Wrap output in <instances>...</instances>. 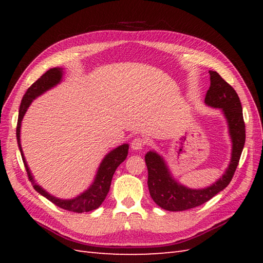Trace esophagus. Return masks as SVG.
Wrapping results in <instances>:
<instances>
[{
    "label": "esophagus",
    "mask_w": 263,
    "mask_h": 263,
    "mask_svg": "<svg viewBox=\"0 0 263 263\" xmlns=\"http://www.w3.org/2000/svg\"><path fill=\"white\" fill-rule=\"evenodd\" d=\"M143 146H144V141L140 138H136L131 143V148L133 150H140L143 148Z\"/></svg>",
    "instance_id": "34e87169"
}]
</instances>
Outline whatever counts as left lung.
<instances>
[{
	"mask_svg": "<svg viewBox=\"0 0 263 263\" xmlns=\"http://www.w3.org/2000/svg\"><path fill=\"white\" fill-rule=\"evenodd\" d=\"M210 87L206 91V106L221 109L228 124L232 141L230 165L220 178L204 189H190L173 177L163 156L148 152L144 156L148 168L150 197L160 208L168 211H183L203 204L222 191L232 181L245 143V124L238 95L216 71H209Z\"/></svg>",
	"mask_w": 263,
	"mask_h": 263,
	"instance_id": "obj_1",
	"label": "left lung"
}]
</instances>
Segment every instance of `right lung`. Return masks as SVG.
Returning <instances> with one entry per match:
<instances>
[{
	"mask_svg": "<svg viewBox=\"0 0 263 263\" xmlns=\"http://www.w3.org/2000/svg\"><path fill=\"white\" fill-rule=\"evenodd\" d=\"M63 78V69L62 68H53L49 69L47 72H45L39 79L33 82L32 85L28 88V90L22 97L20 108H19V117H18V125H16V140H18V147L20 150L22 160H24V164L26 167L27 174L31 184L33 185V189L45 197L47 200L51 201L55 205L60 206L64 210L73 211V212H88L97 209L98 206L104 202V200L107 195L109 187H110V182L111 178H113L114 173L117 167L120 166L121 163L125 160L127 152H128V144L123 143L122 146H119L117 148L113 149L109 152L107 155L105 156L104 159L100 163L96 176L93 178V182L90 184L86 191H83L79 195H77L76 198L72 199H59L54 195L49 194L46 190H44L41 185H38L36 181L33 180V176L29 170V166H28L24 152H22L21 148V142H20V128H21V122L26 111L29 107L30 104L32 103L33 99H36L38 96H41L44 92H46L49 89L53 87L58 86L59 83L62 81Z\"/></svg>",
	"mask_w": 263,
	"mask_h": 263,
	"instance_id": "1",
	"label": "right lung"
}]
</instances>
